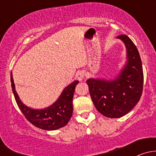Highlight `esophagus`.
Segmentation results:
<instances>
[{
  "label": "esophagus",
  "mask_w": 156,
  "mask_h": 156,
  "mask_svg": "<svg viewBox=\"0 0 156 156\" xmlns=\"http://www.w3.org/2000/svg\"><path fill=\"white\" fill-rule=\"evenodd\" d=\"M76 77L78 78V80L79 81H82L84 79V77H85V72L84 71H81V72H78L76 74Z\"/></svg>",
  "instance_id": "34e87169"
}]
</instances>
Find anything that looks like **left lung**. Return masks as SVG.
I'll list each match as a JSON object with an SVG mask.
<instances>
[{"label": "left lung", "instance_id": "left-lung-1", "mask_svg": "<svg viewBox=\"0 0 156 156\" xmlns=\"http://www.w3.org/2000/svg\"><path fill=\"white\" fill-rule=\"evenodd\" d=\"M117 38L123 41L127 48V62L115 80L90 78L87 81L90 95L99 112L111 119L121 118L139 102L143 93L144 72L140 53L126 34Z\"/></svg>", "mask_w": 156, "mask_h": 156}]
</instances>
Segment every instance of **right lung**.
Returning <instances> with one entry per match:
<instances>
[{
  "label": "right lung",
  "instance_id": "add662e5",
  "mask_svg": "<svg viewBox=\"0 0 156 156\" xmlns=\"http://www.w3.org/2000/svg\"><path fill=\"white\" fill-rule=\"evenodd\" d=\"M10 80L16 102L26 119L33 125L43 130H53L67 125L72 115V99L78 81H73L68 87H66L59 99L50 107L44 109L37 110L28 107L20 100V97L15 90L12 73L10 75Z\"/></svg>",
  "mask_w": 156,
  "mask_h": 156
}]
</instances>
